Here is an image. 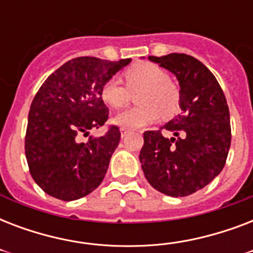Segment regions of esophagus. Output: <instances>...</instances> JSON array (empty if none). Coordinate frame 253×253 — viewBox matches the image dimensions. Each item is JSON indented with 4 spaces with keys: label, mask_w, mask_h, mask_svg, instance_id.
<instances>
[{
    "label": "esophagus",
    "mask_w": 253,
    "mask_h": 253,
    "mask_svg": "<svg viewBox=\"0 0 253 253\" xmlns=\"http://www.w3.org/2000/svg\"><path fill=\"white\" fill-rule=\"evenodd\" d=\"M131 131L128 130V128H121V136L122 138H125V136H127V135L130 134Z\"/></svg>",
    "instance_id": "1"
}]
</instances>
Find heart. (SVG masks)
<instances>
[{"label":"heart","mask_w":253,"mask_h":253,"mask_svg":"<svg viewBox=\"0 0 253 253\" xmlns=\"http://www.w3.org/2000/svg\"><path fill=\"white\" fill-rule=\"evenodd\" d=\"M126 85L113 77L103 84L101 97L109 106L119 109L128 103L131 93L136 94L140 106L130 107L114 117V122L122 128H140L155 123L160 118L170 117L178 109L180 93L169 81L168 73L152 63H139L125 73Z\"/></svg>","instance_id":"1"}]
</instances>
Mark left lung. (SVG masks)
<instances>
[{"instance_id": "left-lung-1", "label": "left lung", "mask_w": 253, "mask_h": 253, "mask_svg": "<svg viewBox=\"0 0 253 253\" xmlns=\"http://www.w3.org/2000/svg\"><path fill=\"white\" fill-rule=\"evenodd\" d=\"M148 60L176 76L181 113L160 130L144 132L139 160L152 188L170 197L189 196L210 184L226 164L231 144L226 97L196 57L169 53Z\"/></svg>"}]
</instances>
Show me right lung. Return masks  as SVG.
<instances>
[{
	"label": "right lung",
	"mask_w": 253,
	"mask_h": 253,
	"mask_svg": "<svg viewBox=\"0 0 253 253\" xmlns=\"http://www.w3.org/2000/svg\"><path fill=\"white\" fill-rule=\"evenodd\" d=\"M131 59L109 61L76 57L48 76L33 99L26 131L25 152L34 181L61 201L87 196L102 182L121 132L113 126L86 143L79 134L98 128L109 109L101 89Z\"/></svg>",
	"instance_id": "right-lung-1"
}]
</instances>
